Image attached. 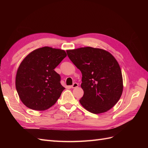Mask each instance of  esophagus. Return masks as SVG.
I'll list each match as a JSON object with an SVG mask.
<instances>
[{
	"mask_svg": "<svg viewBox=\"0 0 148 148\" xmlns=\"http://www.w3.org/2000/svg\"><path fill=\"white\" fill-rule=\"evenodd\" d=\"M78 86V83H74L71 86V88H77Z\"/></svg>",
	"mask_w": 148,
	"mask_h": 148,
	"instance_id": "1",
	"label": "esophagus"
}]
</instances>
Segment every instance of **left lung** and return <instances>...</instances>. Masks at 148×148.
Masks as SVG:
<instances>
[{
	"label": "left lung",
	"mask_w": 148,
	"mask_h": 148,
	"mask_svg": "<svg viewBox=\"0 0 148 148\" xmlns=\"http://www.w3.org/2000/svg\"><path fill=\"white\" fill-rule=\"evenodd\" d=\"M66 53L82 73L84 95L80 104L96 114L113 107L123 91L122 71L114 56L103 49L91 47L69 50Z\"/></svg>",
	"instance_id": "obj_1"
}]
</instances>
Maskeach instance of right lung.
I'll return each instance as SVG.
<instances>
[{
  "instance_id": "add662e5",
  "label": "right lung",
  "mask_w": 148,
  "mask_h": 148,
  "mask_svg": "<svg viewBox=\"0 0 148 148\" xmlns=\"http://www.w3.org/2000/svg\"><path fill=\"white\" fill-rule=\"evenodd\" d=\"M66 56L61 49L44 47L31 52L22 61L16 72L15 86L26 107L44 110L57 102L65 88L54 69Z\"/></svg>"
}]
</instances>
